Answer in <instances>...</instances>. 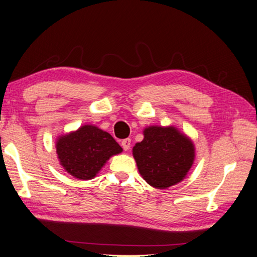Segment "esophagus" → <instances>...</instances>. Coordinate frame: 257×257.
<instances>
[{
  "mask_svg": "<svg viewBox=\"0 0 257 257\" xmlns=\"http://www.w3.org/2000/svg\"><path fill=\"white\" fill-rule=\"evenodd\" d=\"M130 146H131V139L127 138V139H123L121 141V147L124 151H128L130 149Z\"/></svg>",
  "mask_w": 257,
  "mask_h": 257,
  "instance_id": "obj_1",
  "label": "esophagus"
}]
</instances>
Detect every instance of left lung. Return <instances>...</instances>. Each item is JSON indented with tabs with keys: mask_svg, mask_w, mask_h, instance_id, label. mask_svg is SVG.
<instances>
[{
	"mask_svg": "<svg viewBox=\"0 0 257 257\" xmlns=\"http://www.w3.org/2000/svg\"><path fill=\"white\" fill-rule=\"evenodd\" d=\"M143 136V140L133 148L143 180L158 189L181 183L194 164L192 139L174 126H149Z\"/></svg>",
	"mask_w": 257,
	"mask_h": 257,
	"instance_id": "left-lung-1",
	"label": "left lung"
}]
</instances>
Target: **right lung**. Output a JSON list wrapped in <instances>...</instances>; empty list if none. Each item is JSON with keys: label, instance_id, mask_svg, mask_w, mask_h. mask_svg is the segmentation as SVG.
<instances>
[{"label": "right lung", "instance_id": "obj_1", "mask_svg": "<svg viewBox=\"0 0 257 257\" xmlns=\"http://www.w3.org/2000/svg\"><path fill=\"white\" fill-rule=\"evenodd\" d=\"M56 150L65 172L77 180L88 181L97 175L112 156L121 153L122 148L106 131L94 124H83L59 136Z\"/></svg>", "mask_w": 257, "mask_h": 257}]
</instances>
